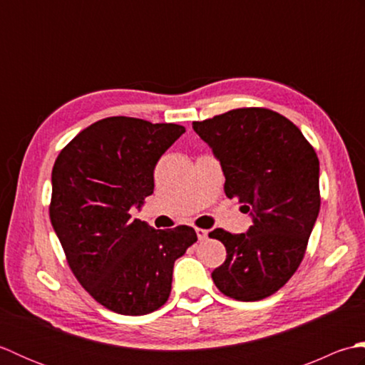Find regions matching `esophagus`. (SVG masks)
<instances>
[{
    "label": "esophagus",
    "instance_id": "34e87169",
    "mask_svg": "<svg viewBox=\"0 0 365 365\" xmlns=\"http://www.w3.org/2000/svg\"><path fill=\"white\" fill-rule=\"evenodd\" d=\"M196 234H197V238L200 240V242H202V240H205V238L208 237V230H205V229H199V227H196Z\"/></svg>",
    "mask_w": 365,
    "mask_h": 365
}]
</instances>
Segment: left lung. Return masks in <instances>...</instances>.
Listing matches in <instances>:
<instances>
[{"mask_svg":"<svg viewBox=\"0 0 365 365\" xmlns=\"http://www.w3.org/2000/svg\"><path fill=\"white\" fill-rule=\"evenodd\" d=\"M192 128L221 163L226 196L252 215L246 234H208L227 251L213 282L238 301L267 298L306 254L320 212L319 157L293 122L267 108H237Z\"/></svg>","mask_w":365,"mask_h":365,"instance_id":"obj_1","label":"left lung"}]
</instances>
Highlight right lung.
<instances>
[{
  "label": "right lung",
  "instance_id": "add662e5",
  "mask_svg": "<svg viewBox=\"0 0 365 365\" xmlns=\"http://www.w3.org/2000/svg\"><path fill=\"white\" fill-rule=\"evenodd\" d=\"M183 133L177 123L114 115L80 131L54 161L51 226L84 290L115 314L165 304L174 262L197 242L190 226L157 230L130 213L152 195L155 166Z\"/></svg>",
  "mask_w": 365,
  "mask_h": 365
}]
</instances>
